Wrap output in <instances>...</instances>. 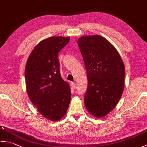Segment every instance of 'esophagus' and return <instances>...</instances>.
Here are the masks:
<instances>
[{
    "label": "esophagus",
    "instance_id": "esophagus-1",
    "mask_svg": "<svg viewBox=\"0 0 147 147\" xmlns=\"http://www.w3.org/2000/svg\"><path fill=\"white\" fill-rule=\"evenodd\" d=\"M71 86H72V87H73V88L75 89V88H76V85L75 83L72 82V83H71Z\"/></svg>",
    "mask_w": 147,
    "mask_h": 147
}]
</instances>
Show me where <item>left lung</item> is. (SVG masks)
<instances>
[{"label": "left lung", "mask_w": 147, "mask_h": 147, "mask_svg": "<svg viewBox=\"0 0 147 147\" xmlns=\"http://www.w3.org/2000/svg\"><path fill=\"white\" fill-rule=\"evenodd\" d=\"M88 78L85 107L96 118L107 115L117 105L124 88L125 67L114 46L100 35L78 40Z\"/></svg>", "instance_id": "left-lung-1"}]
</instances>
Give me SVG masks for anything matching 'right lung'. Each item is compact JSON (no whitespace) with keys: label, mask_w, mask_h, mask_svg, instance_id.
I'll list each match as a JSON object with an SVG mask.
<instances>
[{"label":"right lung","mask_w":147,"mask_h":147,"mask_svg":"<svg viewBox=\"0 0 147 147\" xmlns=\"http://www.w3.org/2000/svg\"><path fill=\"white\" fill-rule=\"evenodd\" d=\"M69 40V36H51L42 40L26 64L28 97L40 114L54 122L66 114L71 98L70 86L62 78L58 61V53Z\"/></svg>","instance_id":"1"}]
</instances>
